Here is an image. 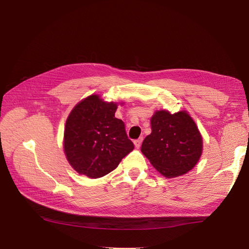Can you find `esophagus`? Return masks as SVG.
Returning a JSON list of instances; mask_svg holds the SVG:
<instances>
[{"instance_id":"34e87169","label":"esophagus","mask_w":249,"mask_h":249,"mask_svg":"<svg viewBox=\"0 0 249 249\" xmlns=\"http://www.w3.org/2000/svg\"><path fill=\"white\" fill-rule=\"evenodd\" d=\"M141 142H142V138H139L137 140L134 141V144H135V147L136 148H139L141 146Z\"/></svg>"}]
</instances>
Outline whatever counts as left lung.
<instances>
[{
	"label": "left lung",
	"instance_id": "obj_1",
	"mask_svg": "<svg viewBox=\"0 0 249 249\" xmlns=\"http://www.w3.org/2000/svg\"><path fill=\"white\" fill-rule=\"evenodd\" d=\"M152 133L143 140L141 152L165 178H177L190 171L202 153V137L187 111L171 114L156 111L150 118Z\"/></svg>",
	"mask_w": 249,
	"mask_h": 249
}]
</instances>
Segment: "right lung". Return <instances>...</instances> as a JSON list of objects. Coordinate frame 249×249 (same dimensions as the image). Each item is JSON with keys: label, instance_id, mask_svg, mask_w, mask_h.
<instances>
[{"label": "right lung", "instance_id": "add662e5", "mask_svg": "<svg viewBox=\"0 0 249 249\" xmlns=\"http://www.w3.org/2000/svg\"><path fill=\"white\" fill-rule=\"evenodd\" d=\"M117 105L92 94L79 102L67 117L63 149L80 175L90 178L106 176L134 149L124 122L115 117Z\"/></svg>", "mask_w": 249, "mask_h": 249}]
</instances>
